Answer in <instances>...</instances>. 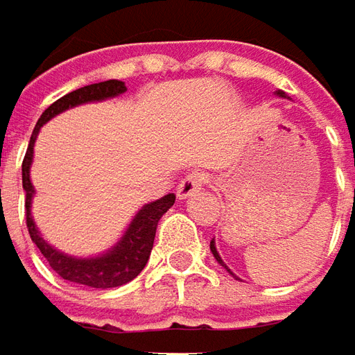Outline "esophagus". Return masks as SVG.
Instances as JSON below:
<instances>
[{
    "instance_id": "1",
    "label": "esophagus",
    "mask_w": 355,
    "mask_h": 355,
    "mask_svg": "<svg viewBox=\"0 0 355 355\" xmlns=\"http://www.w3.org/2000/svg\"><path fill=\"white\" fill-rule=\"evenodd\" d=\"M206 180H208V178H206L204 173H198V171L190 173V175H187V177L180 180V184H178L177 188V196L180 198V200L192 196L194 192H198L200 188L206 184Z\"/></svg>"
}]
</instances>
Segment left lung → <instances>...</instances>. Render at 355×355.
Instances as JSON below:
<instances>
[{
	"mask_svg": "<svg viewBox=\"0 0 355 355\" xmlns=\"http://www.w3.org/2000/svg\"><path fill=\"white\" fill-rule=\"evenodd\" d=\"M278 95L279 96H286V95H284V91H278ZM209 248H211V252H214V257H216V260H218L219 264H221V266H225V264H223V260H221V257H219V254H218V250H216V245H214V241H211V245H209ZM225 268H227V266H225ZM227 272H231V270H227Z\"/></svg>",
	"mask_w": 355,
	"mask_h": 355,
	"instance_id": "obj_1",
	"label": "left lung"
}]
</instances>
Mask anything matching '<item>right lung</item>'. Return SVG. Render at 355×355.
Segmentation results:
<instances>
[{
	"label": "right lung",
	"mask_w": 355,
	"mask_h": 355,
	"mask_svg": "<svg viewBox=\"0 0 355 355\" xmlns=\"http://www.w3.org/2000/svg\"><path fill=\"white\" fill-rule=\"evenodd\" d=\"M126 91V85L118 79H108L101 83L81 87L71 93H67L62 98H58L54 105L46 108L42 116L38 118L33 136L26 147L25 159H23V188H25V218L28 235L33 239L38 250L42 252V257L48 260L50 268L56 272L58 276L73 284L89 286L96 289H108L124 286L128 282L136 278L137 274L144 270V266L149 260L153 241H155V231H157L159 219L163 218V214H167V209L175 204V194H167L161 200H155L151 204H146L144 208L137 211L134 221L130 223L126 235L120 239L116 247L110 248L107 254L96 257V259H71L62 252H58L56 248H52L44 239L38 235L33 216H31V200L35 194V188L31 184V163H33V147L35 139L38 136V130L42 128L52 116H56L60 112H64L69 107H77L83 103L91 101H103L110 98Z\"/></svg>",
	"instance_id": "add662e5"
}]
</instances>
